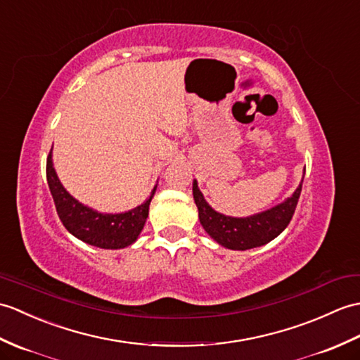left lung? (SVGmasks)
<instances>
[{"mask_svg":"<svg viewBox=\"0 0 360 360\" xmlns=\"http://www.w3.org/2000/svg\"><path fill=\"white\" fill-rule=\"evenodd\" d=\"M300 191H302V184H299L293 196L270 210L248 216V218H230V216L214 212L205 202L202 193L198 188V182H193V198L204 230L218 244L231 250L261 247L279 236L293 218Z\"/></svg>","mask_w":360,"mask_h":360,"instance_id":"obj_1","label":"left lung"}]
</instances>
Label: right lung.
<instances>
[{
	"mask_svg": "<svg viewBox=\"0 0 360 360\" xmlns=\"http://www.w3.org/2000/svg\"><path fill=\"white\" fill-rule=\"evenodd\" d=\"M46 174L56 213L67 231H70L75 238L81 239L86 244L108 250L124 248L131 245L138 239L148 216V205L152 202L156 187L152 190V195L146 202L133 210L118 214H103L82 205L67 193L53 169L52 150L47 156Z\"/></svg>",
	"mask_w": 360,
	"mask_h": 360,
	"instance_id": "1",
	"label": "right lung"
}]
</instances>
